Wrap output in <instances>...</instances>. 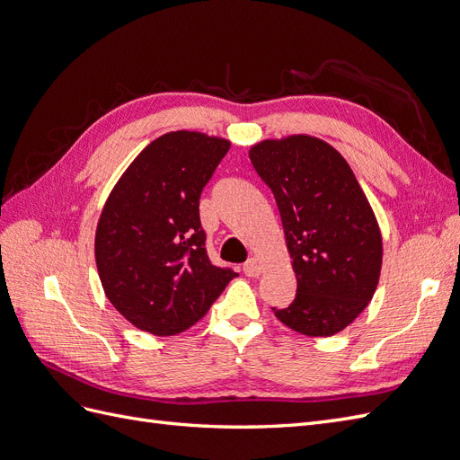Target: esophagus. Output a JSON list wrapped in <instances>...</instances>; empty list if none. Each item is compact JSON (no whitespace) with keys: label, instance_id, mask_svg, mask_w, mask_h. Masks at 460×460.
<instances>
[{"label":"esophagus","instance_id":"esophagus-1","mask_svg":"<svg viewBox=\"0 0 460 460\" xmlns=\"http://www.w3.org/2000/svg\"><path fill=\"white\" fill-rule=\"evenodd\" d=\"M262 272V267H261V262L257 261V259H247L245 262H243V274L245 276H252V278H257L259 274Z\"/></svg>","mask_w":460,"mask_h":460}]
</instances>
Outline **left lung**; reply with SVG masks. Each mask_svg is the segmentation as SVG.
I'll use <instances>...</instances> for the list:
<instances>
[{
    "instance_id": "left-lung-1",
    "label": "left lung",
    "mask_w": 460,
    "mask_h": 460,
    "mask_svg": "<svg viewBox=\"0 0 460 460\" xmlns=\"http://www.w3.org/2000/svg\"><path fill=\"white\" fill-rule=\"evenodd\" d=\"M249 159L280 211L297 294L276 318L305 336H332L365 311L378 286L382 235L351 166L311 136L252 147Z\"/></svg>"
}]
</instances>
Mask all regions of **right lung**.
I'll return each instance as SVG.
<instances>
[{
    "instance_id": "add662e5",
    "label": "right lung",
    "mask_w": 460,
    "mask_h": 460,
    "mask_svg": "<svg viewBox=\"0 0 460 460\" xmlns=\"http://www.w3.org/2000/svg\"><path fill=\"white\" fill-rule=\"evenodd\" d=\"M230 142L171 132L151 142L122 174L95 232L105 296L155 336L184 332L211 309L235 274L207 255L199 198Z\"/></svg>"
}]
</instances>
